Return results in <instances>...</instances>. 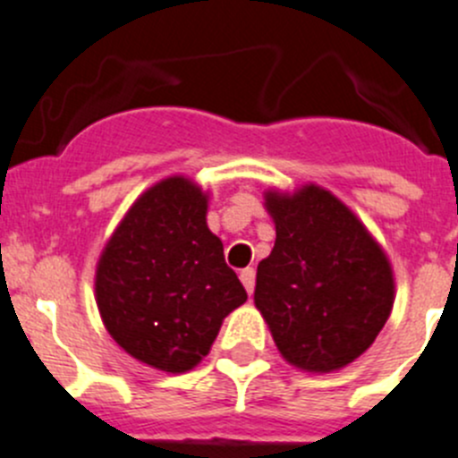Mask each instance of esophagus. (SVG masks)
<instances>
[{
	"mask_svg": "<svg viewBox=\"0 0 458 458\" xmlns=\"http://www.w3.org/2000/svg\"><path fill=\"white\" fill-rule=\"evenodd\" d=\"M239 277H242V284L246 286L248 295H252V291H255V270L243 268L242 273H239Z\"/></svg>",
	"mask_w": 458,
	"mask_h": 458,
	"instance_id": "obj_1",
	"label": "esophagus"
}]
</instances>
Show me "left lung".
I'll return each mask as SVG.
<instances>
[{
  "label": "left lung",
  "instance_id": "8db88e82",
  "mask_svg": "<svg viewBox=\"0 0 458 458\" xmlns=\"http://www.w3.org/2000/svg\"><path fill=\"white\" fill-rule=\"evenodd\" d=\"M275 246L257 266L255 304L279 353L309 371L356 360L387 322L394 277L365 225L331 192H268Z\"/></svg>",
  "mask_w": 458,
  "mask_h": 458
}]
</instances>
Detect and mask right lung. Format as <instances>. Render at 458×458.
Instances as JSON below:
<instances>
[{
  "instance_id": "add662e5",
  "label": "right lung",
  "mask_w": 458,
  "mask_h": 458,
  "mask_svg": "<svg viewBox=\"0 0 458 458\" xmlns=\"http://www.w3.org/2000/svg\"><path fill=\"white\" fill-rule=\"evenodd\" d=\"M206 212L197 185L161 181L131 206L98 264L106 331L136 360L172 374L208 356L225 315L248 300Z\"/></svg>"
}]
</instances>
